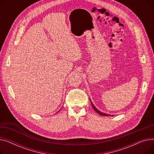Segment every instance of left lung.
Instances as JSON below:
<instances>
[{
	"label": "left lung",
	"mask_w": 154,
	"mask_h": 154,
	"mask_svg": "<svg viewBox=\"0 0 154 154\" xmlns=\"http://www.w3.org/2000/svg\"><path fill=\"white\" fill-rule=\"evenodd\" d=\"M91 104H92V107H93V109L95 110V112H97V113H98V114H99V115H100V116H106V117H108V116H111V115H110V114H105V113H103V112H101L100 110H99L97 109L95 106H94V105L92 103V102H91Z\"/></svg>",
	"instance_id": "left-lung-1"
}]
</instances>
